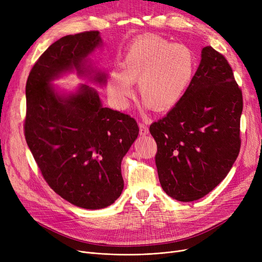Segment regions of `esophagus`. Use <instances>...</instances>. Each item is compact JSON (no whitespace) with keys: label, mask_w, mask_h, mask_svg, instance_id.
Segmentation results:
<instances>
[{"label":"esophagus","mask_w":262,"mask_h":262,"mask_svg":"<svg viewBox=\"0 0 262 262\" xmlns=\"http://www.w3.org/2000/svg\"><path fill=\"white\" fill-rule=\"evenodd\" d=\"M139 133H140V136H146L149 133L148 127L144 123H139Z\"/></svg>","instance_id":"esophagus-1"}]
</instances>
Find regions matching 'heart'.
<instances>
[{
    "label": "heart",
    "mask_w": 262,
    "mask_h": 262,
    "mask_svg": "<svg viewBox=\"0 0 262 262\" xmlns=\"http://www.w3.org/2000/svg\"><path fill=\"white\" fill-rule=\"evenodd\" d=\"M195 60L185 45L158 36L135 41L124 54L120 72L109 74L107 90L119 109L126 108L133 95L132 84L138 81V93L157 112L172 108L183 98L194 72Z\"/></svg>",
    "instance_id": "heart-1"
}]
</instances>
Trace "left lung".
Instances as JSON below:
<instances>
[{"label":"left lung","instance_id":"left-lung-1","mask_svg":"<svg viewBox=\"0 0 262 262\" xmlns=\"http://www.w3.org/2000/svg\"><path fill=\"white\" fill-rule=\"evenodd\" d=\"M183 98L152 123L160 185L180 202L208 194L230 171L240 150L242 92L228 61L211 47Z\"/></svg>","mask_w":262,"mask_h":262}]
</instances>
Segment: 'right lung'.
<instances>
[{
    "mask_svg": "<svg viewBox=\"0 0 262 262\" xmlns=\"http://www.w3.org/2000/svg\"><path fill=\"white\" fill-rule=\"evenodd\" d=\"M100 32L68 35L49 47L26 81L25 139L49 186L77 207L102 209L121 195V162L139 134L135 119L104 107L88 84L67 91L53 81L66 74L103 87L107 74L91 55Z\"/></svg>",
    "mask_w": 262,
    "mask_h": 262,
    "instance_id": "right-lung-1",
    "label": "right lung"
}]
</instances>
